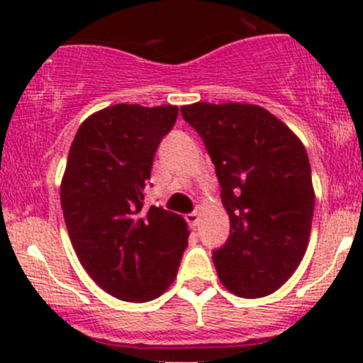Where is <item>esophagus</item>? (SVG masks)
<instances>
[{
    "mask_svg": "<svg viewBox=\"0 0 363 363\" xmlns=\"http://www.w3.org/2000/svg\"><path fill=\"white\" fill-rule=\"evenodd\" d=\"M186 221H188V225L191 226L193 230H195L196 226L200 225V214H199V212H191V214H186Z\"/></svg>",
    "mask_w": 363,
    "mask_h": 363,
    "instance_id": "obj_1",
    "label": "esophagus"
}]
</instances>
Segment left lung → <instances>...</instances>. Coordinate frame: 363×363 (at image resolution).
Segmentation results:
<instances>
[{"label": "left lung", "mask_w": 363, "mask_h": 363, "mask_svg": "<svg viewBox=\"0 0 363 363\" xmlns=\"http://www.w3.org/2000/svg\"><path fill=\"white\" fill-rule=\"evenodd\" d=\"M216 167L230 237L212 255L221 283L247 298L283 286L307 250L314 189L306 147L263 107L184 105Z\"/></svg>", "instance_id": "1"}]
</instances>
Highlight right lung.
Wrapping results in <instances>:
<instances>
[{"instance_id": "1", "label": "right lung", "mask_w": 363, "mask_h": 363, "mask_svg": "<svg viewBox=\"0 0 363 363\" xmlns=\"http://www.w3.org/2000/svg\"><path fill=\"white\" fill-rule=\"evenodd\" d=\"M177 113L174 105H113L80 124L68 152L61 207L73 250L101 290L126 302L163 294L188 247L181 216L144 207L156 149Z\"/></svg>"}]
</instances>
